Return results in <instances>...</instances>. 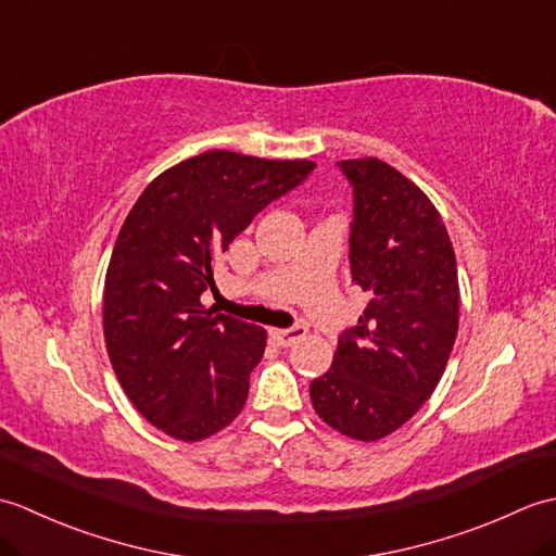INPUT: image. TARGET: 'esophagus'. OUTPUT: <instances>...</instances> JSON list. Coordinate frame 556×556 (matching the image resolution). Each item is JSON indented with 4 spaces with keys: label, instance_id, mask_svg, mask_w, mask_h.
<instances>
[{
    "label": "esophagus",
    "instance_id": "34e87169",
    "mask_svg": "<svg viewBox=\"0 0 556 556\" xmlns=\"http://www.w3.org/2000/svg\"><path fill=\"white\" fill-rule=\"evenodd\" d=\"M305 332H308V329H305L303 325H293L289 329H269V339L275 341L277 346L287 349V346L296 344V341H301L305 337Z\"/></svg>",
    "mask_w": 556,
    "mask_h": 556
}]
</instances>
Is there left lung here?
Instances as JSON below:
<instances>
[{
  "label": "left lung",
  "mask_w": 556,
  "mask_h": 556,
  "mask_svg": "<svg viewBox=\"0 0 556 556\" xmlns=\"http://www.w3.org/2000/svg\"><path fill=\"white\" fill-rule=\"evenodd\" d=\"M353 186L351 279L370 296L311 382L317 416L375 442L416 416L440 384L458 329V271L440 212L387 162H339Z\"/></svg>",
  "instance_id": "8db88e82"
}]
</instances>
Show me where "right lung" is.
<instances>
[{
	"label": "right lung",
	"mask_w": 556,
	"mask_h": 556,
	"mask_svg": "<svg viewBox=\"0 0 556 556\" xmlns=\"http://www.w3.org/2000/svg\"><path fill=\"white\" fill-rule=\"evenodd\" d=\"M313 169L207 150L162 172L128 212L104 277V341L126 396L174 440H205L241 413L267 332L200 296L236 236Z\"/></svg>",
	"instance_id": "add662e5"
}]
</instances>
